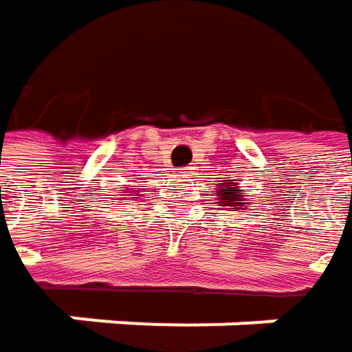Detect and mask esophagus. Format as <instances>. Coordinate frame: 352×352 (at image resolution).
Wrapping results in <instances>:
<instances>
[{"instance_id": "obj_1", "label": "esophagus", "mask_w": 352, "mask_h": 352, "mask_svg": "<svg viewBox=\"0 0 352 352\" xmlns=\"http://www.w3.org/2000/svg\"><path fill=\"white\" fill-rule=\"evenodd\" d=\"M189 171H191V169H189V167H185V169H183V171H181V173H183V175H187V173H189Z\"/></svg>"}]
</instances>
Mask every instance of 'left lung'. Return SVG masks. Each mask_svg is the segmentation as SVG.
<instances>
[{"instance_id": "obj_1", "label": "left lung", "mask_w": 352, "mask_h": 352, "mask_svg": "<svg viewBox=\"0 0 352 352\" xmlns=\"http://www.w3.org/2000/svg\"><path fill=\"white\" fill-rule=\"evenodd\" d=\"M218 197H220V204L222 206H245V204H248L245 197L241 195L239 183L236 185L224 183V189H218Z\"/></svg>"}]
</instances>
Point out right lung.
<instances>
[{"label": "right lung", "mask_w": 352, "mask_h": 352, "mask_svg": "<svg viewBox=\"0 0 352 352\" xmlns=\"http://www.w3.org/2000/svg\"><path fill=\"white\" fill-rule=\"evenodd\" d=\"M130 187H136V185H130ZM120 191H122V193H128V191H130V189H128V187H126V189H120ZM132 191H136V189H132Z\"/></svg>", "instance_id": "1"}]
</instances>
